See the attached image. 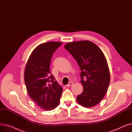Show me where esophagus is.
Masks as SVG:
<instances>
[{"label": "esophagus", "instance_id": "obj_1", "mask_svg": "<svg viewBox=\"0 0 132 132\" xmlns=\"http://www.w3.org/2000/svg\"><path fill=\"white\" fill-rule=\"evenodd\" d=\"M73 85V82H70V83H69V84H68V85H66V87H70V86H72Z\"/></svg>", "mask_w": 132, "mask_h": 132}]
</instances>
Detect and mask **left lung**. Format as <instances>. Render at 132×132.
Instances as JSON below:
<instances>
[{"instance_id":"8db88e82","label":"left lung","mask_w":132,"mask_h":132,"mask_svg":"<svg viewBox=\"0 0 132 132\" xmlns=\"http://www.w3.org/2000/svg\"><path fill=\"white\" fill-rule=\"evenodd\" d=\"M65 48L77 61L81 70L84 90L77 97L80 105L92 108L104 98L108 89L110 74L106 59L101 48L89 40L67 43Z\"/></svg>"}]
</instances>
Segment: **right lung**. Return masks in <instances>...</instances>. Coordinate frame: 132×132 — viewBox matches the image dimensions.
<instances>
[{"label":"right lung","instance_id":"obj_1","mask_svg":"<svg viewBox=\"0 0 132 132\" xmlns=\"http://www.w3.org/2000/svg\"><path fill=\"white\" fill-rule=\"evenodd\" d=\"M61 44L59 42L40 44L31 52L24 69L28 94L37 105L47 111L59 105L62 92V87L50 71L52 55Z\"/></svg>","mask_w":132,"mask_h":132}]
</instances>
